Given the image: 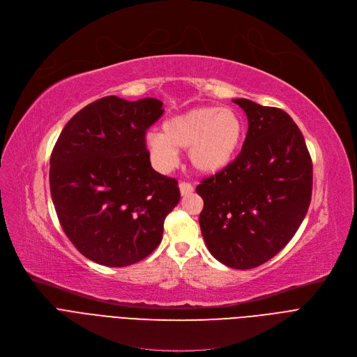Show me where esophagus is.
<instances>
[{"label": "esophagus", "instance_id": "1", "mask_svg": "<svg viewBox=\"0 0 357 357\" xmlns=\"http://www.w3.org/2000/svg\"><path fill=\"white\" fill-rule=\"evenodd\" d=\"M179 191H181L182 197L191 195L194 192V186L191 183H188V182H181L179 183Z\"/></svg>", "mask_w": 357, "mask_h": 357}]
</instances>
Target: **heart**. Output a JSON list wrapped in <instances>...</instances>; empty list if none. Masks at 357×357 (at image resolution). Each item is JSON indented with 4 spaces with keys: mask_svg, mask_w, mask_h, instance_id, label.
<instances>
[{
    "mask_svg": "<svg viewBox=\"0 0 357 357\" xmlns=\"http://www.w3.org/2000/svg\"><path fill=\"white\" fill-rule=\"evenodd\" d=\"M244 137L241 116L228 107L198 106L174 114L160 132H149L145 145L162 169L175 163L178 151L188 149L192 168L202 175H215L231 165Z\"/></svg>",
    "mask_w": 357,
    "mask_h": 357,
    "instance_id": "1",
    "label": "heart"
}]
</instances>
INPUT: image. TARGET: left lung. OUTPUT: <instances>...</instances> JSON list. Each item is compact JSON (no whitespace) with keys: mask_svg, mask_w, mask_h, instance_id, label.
I'll use <instances>...</instances> for the list:
<instances>
[{"mask_svg":"<svg viewBox=\"0 0 357 357\" xmlns=\"http://www.w3.org/2000/svg\"><path fill=\"white\" fill-rule=\"evenodd\" d=\"M247 114L241 153L197 186L199 225L208 251L236 270L278 254L301 225L312 201L313 165L304 137L281 109L234 99Z\"/></svg>","mask_w":357,"mask_h":357,"instance_id":"1","label":"left lung"}]
</instances>
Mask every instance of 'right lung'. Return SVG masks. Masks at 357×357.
Segmentation results:
<instances>
[{
	"label": "right lung",
	"mask_w": 357,
	"mask_h": 357,
	"mask_svg": "<svg viewBox=\"0 0 357 357\" xmlns=\"http://www.w3.org/2000/svg\"><path fill=\"white\" fill-rule=\"evenodd\" d=\"M153 98L116 96L83 107L61 130L50 159V192L73 245L106 267H126L162 241L178 205V182L156 172L146 129L162 116Z\"/></svg>",
	"instance_id": "right-lung-1"
}]
</instances>
